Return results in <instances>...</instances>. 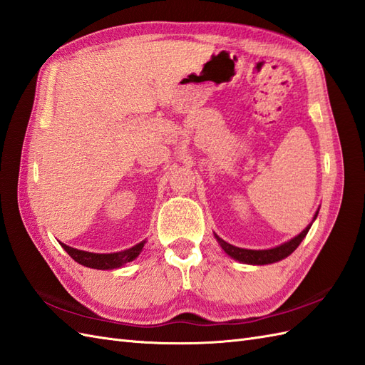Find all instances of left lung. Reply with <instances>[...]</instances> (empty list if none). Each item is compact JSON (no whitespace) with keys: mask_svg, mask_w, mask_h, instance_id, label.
Here are the masks:
<instances>
[{"mask_svg":"<svg viewBox=\"0 0 365 365\" xmlns=\"http://www.w3.org/2000/svg\"><path fill=\"white\" fill-rule=\"evenodd\" d=\"M317 217V213L314 215V218ZM311 225L305 229L302 230V234H299L297 237H294L289 242L283 243L277 247H272V250H266V251H252V250H242V247H237L226 243L225 240H221L220 237H217L218 243L221 245V247L226 251V254H229L232 259L238 260V262H243V263H250V264H268V263H274V262H279L282 259H285L291 252H294L296 247L302 243V240L305 238V235L308 234Z\"/></svg>","mask_w":365,"mask_h":365,"instance_id":"left-lung-1","label":"left lung"}]
</instances>
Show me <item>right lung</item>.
Wrapping results in <instances>:
<instances>
[{
    "label": "right lung",
    "instance_id": "add662e5",
    "mask_svg": "<svg viewBox=\"0 0 365 365\" xmlns=\"http://www.w3.org/2000/svg\"><path fill=\"white\" fill-rule=\"evenodd\" d=\"M61 247L73 257V259L83 264L88 266V268H94V269H114V268H120L122 264H125L131 260H135L139 255V252L144 247V242L130 247L127 251L122 252H115V254H93V252H86V251H78L74 250V247H69L66 245L61 243Z\"/></svg>",
    "mask_w": 365,
    "mask_h": 365
}]
</instances>
